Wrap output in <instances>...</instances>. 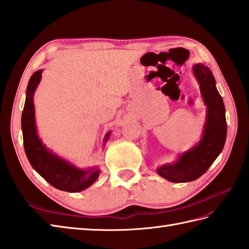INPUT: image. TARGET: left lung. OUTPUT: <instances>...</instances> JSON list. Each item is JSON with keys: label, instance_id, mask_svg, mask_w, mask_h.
<instances>
[{"label": "left lung", "instance_id": "1", "mask_svg": "<svg viewBox=\"0 0 249 249\" xmlns=\"http://www.w3.org/2000/svg\"><path fill=\"white\" fill-rule=\"evenodd\" d=\"M193 73L207 107L206 123L201 139L194 147L180 154L176 162L158 168L159 176L175 183L194 181L206 173L222 152L227 136L225 106L212 71L207 66L196 64Z\"/></svg>", "mask_w": 249, "mask_h": 249}]
</instances>
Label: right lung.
Returning <instances> with one entry per match:
<instances>
[{
  "label": "right lung",
  "instance_id": "1",
  "mask_svg": "<svg viewBox=\"0 0 249 249\" xmlns=\"http://www.w3.org/2000/svg\"><path fill=\"white\" fill-rule=\"evenodd\" d=\"M41 73L42 70L36 71L31 76L26 87V98L21 118L25 154L32 167L55 189L70 193L84 191L98 179L100 169L96 166L86 169L75 167L49 150L38 137L35 123L34 92L40 83ZM109 134L110 132L104 137V145Z\"/></svg>",
  "mask_w": 249,
  "mask_h": 249
}]
</instances>
